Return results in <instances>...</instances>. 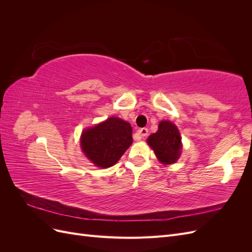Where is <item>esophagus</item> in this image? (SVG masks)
<instances>
[{"instance_id":"obj_1","label":"esophagus","mask_w":252,"mask_h":252,"mask_svg":"<svg viewBox=\"0 0 252 252\" xmlns=\"http://www.w3.org/2000/svg\"><path fill=\"white\" fill-rule=\"evenodd\" d=\"M147 134H148V129L147 128H141V129H139L138 132H136V135H138L139 140L144 139Z\"/></svg>"}]
</instances>
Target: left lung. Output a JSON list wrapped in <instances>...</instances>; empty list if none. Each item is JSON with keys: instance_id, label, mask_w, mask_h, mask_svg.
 <instances>
[{"instance_id": "left-lung-1", "label": "left lung", "mask_w": 252, "mask_h": 252, "mask_svg": "<svg viewBox=\"0 0 252 252\" xmlns=\"http://www.w3.org/2000/svg\"><path fill=\"white\" fill-rule=\"evenodd\" d=\"M147 143L159 162L173 164L179 159L182 150V138L178 127L169 121H161L156 133L147 139Z\"/></svg>"}]
</instances>
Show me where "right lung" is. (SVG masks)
Wrapping results in <instances>:
<instances>
[{
    "label": "right lung",
    "mask_w": 252,
    "mask_h": 252,
    "mask_svg": "<svg viewBox=\"0 0 252 252\" xmlns=\"http://www.w3.org/2000/svg\"><path fill=\"white\" fill-rule=\"evenodd\" d=\"M131 134L132 127L128 122L108 118L82 132V151L95 166L108 168L119 161L132 144Z\"/></svg>",
    "instance_id": "obj_1"
}]
</instances>
